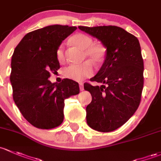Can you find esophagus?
Here are the masks:
<instances>
[{
    "label": "esophagus",
    "mask_w": 161,
    "mask_h": 161,
    "mask_svg": "<svg viewBox=\"0 0 161 161\" xmlns=\"http://www.w3.org/2000/svg\"><path fill=\"white\" fill-rule=\"evenodd\" d=\"M79 89H80L81 91H82L84 89L83 83H82V82H80V83H79Z\"/></svg>",
    "instance_id": "34e87169"
}]
</instances>
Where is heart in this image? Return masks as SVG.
<instances>
[{"mask_svg":"<svg viewBox=\"0 0 161 161\" xmlns=\"http://www.w3.org/2000/svg\"><path fill=\"white\" fill-rule=\"evenodd\" d=\"M71 43L84 50V56L88 57L96 63H99L104 59L106 48L101 44H92L93 40L91 37L84 34L78 33L70 38ZM56 58L59 62L65 60L64 46L60 45L56 50ZM93 65L90 61H86L79 65H71L64 70V74L69 79L75 81H82L86 78L90 77L93 74Z\"/></svg>","mask_w":161,"mask_h":161,"instance_id":"heart-1","label":"heart"}]
</instances>
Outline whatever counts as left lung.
I'll list each match as a JSON object with an SVG mask.
<instances>
[{
  "label": "left lung",
  "instance_id": "left-lung-1",
  "mask_svg": "<svg viewBox=\"0 0 161 161\" xmlns=\"http://www.w3.org/2000/svg\"><path fill=\"white\" fill-rule=\"evenodd\" d=\"M79 29L102 42L106 58L90 79L102 83L84 84L92 95L86 107V121L92 129L111 132L123 126L134 114L143 88V60L136 37L117 26H79Z\"/></svg>",
  "mask_w": 161,
  "mask_h": 161
}]
</instances>
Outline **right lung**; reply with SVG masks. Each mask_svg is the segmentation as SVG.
I'll return each mask as SVG.
<instances>
[{"label":"right lung","instance_id":"right-lung-1","mask_svg":"<svg viewBox=\"0 0 161 161\" xmlns=\"http://www.w3.org/2000/svg\"><path fill=\"white\" fill-rule=\"evenodd\" d=\"M76 27L55 25L25 35L14 52L10 75L13 99L32 126L52 129L64 119L65 99L79 93L78 82L64 79L52 83L50 72L60 68L56 50Z\"/></svg>","mask_w":161,"mask_h":161}]
</instances>
